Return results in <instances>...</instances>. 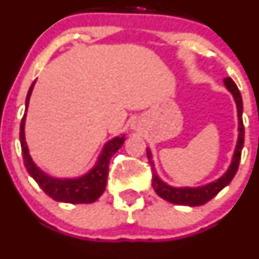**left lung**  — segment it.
<instances>
[{
    "label": "left lung",
    "instance_id": "1",
    "mask_svg": "<svg viewBox=\"0 0 259 259\" xmlns=\"http://www.w3.org/2000/svg\"><path fill=\"white\" fill-rule=\"evenodd\" d=\"M224 84L227 87L228 91L233 94L234 97L235 104H237V111H238V141L237 146H235L234 155H233L232 163H230L229 168H228L227 172L222 176L220 179H218L217 181L208 184V185L199 186V188H172V186L167 185V184L163 183L160 178L157 176V174L155 172V168H153V161H152V153L147 148V158L150 165L152 166V186L153 190L156 191L158 196H161L165 200L170 201V203L176 204V205H188V206H199L203 205V204L208 203L209 200L214 198L220 190L225 188L230 181L233 180V178L235 176L238 171V166L240 162V155H242V148L243 143H244V126H243V102H242V96H240V92L238 89V87L235 85V83L233 81L232 78H225Z\"/></svg>",
    "mask_w": 259,
    "mask_h": 259
}]
</instances>
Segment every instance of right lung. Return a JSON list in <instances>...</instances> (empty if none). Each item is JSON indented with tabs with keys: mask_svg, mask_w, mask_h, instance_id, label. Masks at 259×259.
I'll return each instance as SVG.
<instances>
[{
	"mask_svg": "<svg viewBox=\"0 0 259 259\" xmlns=\"http://www.w3.org/2000/svg\"><path fill=\"white\" fill-rule=\"evenodd\" d=\"M34 85L35 81L31 84L29 92H27L26 109H25V114L21 119V126H20V142H21L22 157H24V163L25 167L27 168V172L39 184L44 193L50 196L51 199H54V200L70 204L94 203L106 190L109 160L124 143V136H118V137H114L113 140L107 142L104 145L103 150H102V153L99 155L97 165L81 178L55 179L46 175L34 163L29 153L26 141H25L26 111L27 107H29L30 96H31Z\"/></svg>",
	"mask_w": 259,
	"mask_h": 259,
	"instance_id": "obj_1",
	"label": "right lung"
}]
</instances>
